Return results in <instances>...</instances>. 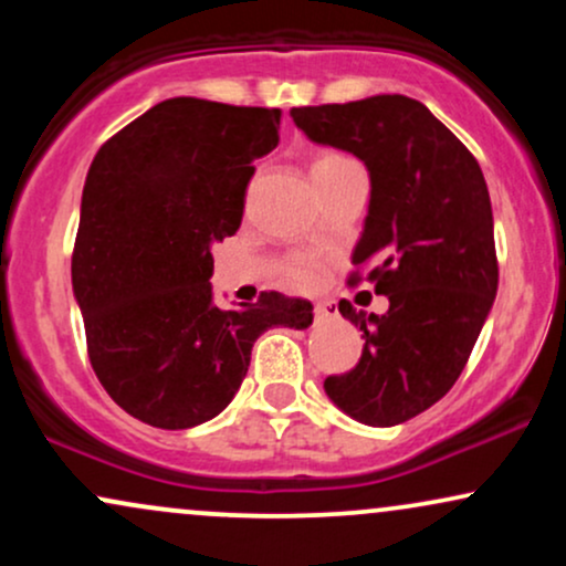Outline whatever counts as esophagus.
Returning <instances> with one entry per match:
<instances>
[{
	"label": "esophagus",
	"mask_w": 566,
	"mask_h": 566,
	"mask_svg": "<svg viewBox=\"0 0 566 566\" xmlns=\"http://www.w3.org/2000/svg\"><path fill=\"white\" fill-rule=\"evenodd\" d=\"M314 316H316V319H329V316H333V308H329L327 303H316L314 305Z\"/></svg>",
	"instance_id": "1"
}]
</instances>
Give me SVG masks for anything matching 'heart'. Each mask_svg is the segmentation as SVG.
<instances>
[{
	"label": "heart",
	"instance_id": "heart-1",
	"mask_svg": "<svg viewBox=\"0 0 566 566\" xmlns=\"http://www.w3.org/2000/svg\"><path fill=\"white\" fill-rule=\"evenodd\" d=\"M356 165L354 159H348L346 154L340 151H319L314 159H311V175L319 178V175H329L335 170H343V167ZM322 276V261L311 255H295L290 258L287 265H284V279L292 284V287H314Z\"/></svg>",
	"mask_w": 566,
	"mask_h": 566
}]
</instances>
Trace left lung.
Returning a JSON list of instances; mask_svg holds the SVG:
<instances>
[{"label":"left lung","instance_id":"8db88e82","mask_svg":"<svg viewBox=\"0 0 566 566\" xmlns=\"http://www.w3.org/2000/svg\"><path fill=\"white\" fill-rule=\"evenodd\" d=\"M311 140L369 170V212L354 265L388 297L386 314H340L361 329V359L324 391L367 426H399L444 396L469 361L497 292L495 231L473 154L420 101H365L290 112Z\"/></svg>","mask_w":566,"mask_h":566}]
</instances>
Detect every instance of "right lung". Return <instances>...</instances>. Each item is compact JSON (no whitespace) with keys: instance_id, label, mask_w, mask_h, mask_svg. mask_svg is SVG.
Instances as JSON below:
<instances>
[{"instance_id":"add662e5","label":"right lung","mask_w":566,"mask_h":566,"mask_svg":"<svg viewBox=\"0 0 566 566\" xmlns=\"http://www.w3.org/2000/svg\"><path fill=\"white\" fill-rule=\"evenodd\" d=\"M279 108L170 97L95 154L82 191L71 282L87 354L108 396L154 428H191L223 412L252 343L305 329L308 301L261 292L212 303V242L242 223L252 161L279 143Z\"/></svg>"}]
</instances>
